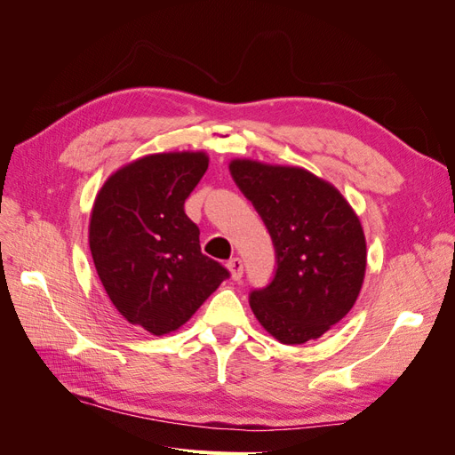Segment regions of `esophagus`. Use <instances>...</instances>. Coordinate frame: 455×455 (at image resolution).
<instances>
[{"label":"esophagus","instance_id":"1","mask_svg":"<svg viewBox=\"0 0 455 455\" xmlns=\"http://www.w3.org/2000/svg\"><path fill=\"white\" fill-rule=\"evenodd\" d=\"M228 269L231 273V279L239 281L243 277V259L241 258H231L228 261Z\"/></svg>","mask_w":455,"mask_h":455}]
</instances>
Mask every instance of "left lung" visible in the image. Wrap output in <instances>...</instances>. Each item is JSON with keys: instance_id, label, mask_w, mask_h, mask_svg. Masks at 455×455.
<instances>
[{"instance_id": "left-lung-1", "label": "left lung", "mask_w": 455, "mask_h": 455, "mask_svg": "<svg viewBox=\"0 0 455 455\" xmlns=\"http://www.w3.org/2000/svg\"><path fill=\"white\" fill-rule=\"evenodd\" d=\"M233 180L269 231L277 269L252 291L259 324L286 346L321 338L359 298L366 241L339 191L306 169L231 161Z\"/></svg>"}]
</instances>
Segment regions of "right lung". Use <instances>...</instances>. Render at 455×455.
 Masks as SVG:
<instances>
[{
  "label": "right lung",
  "instance_id": "obj_1",
  "mask_svg": "<svg viewBox=\"0 0 455 455\" xmlns=\"http://www.w3.org/2000/svg\"><path fill=\"white\" fill-rule=\"evenodd\" d=\"M209 169L203 151L136 159L96 196L89 244L116 309L154 336L189 321L229 271L204 256L184 203Z\"/></svg>",
  "mask_w": 455,
  "mask_h": 455
}]
</instances>
